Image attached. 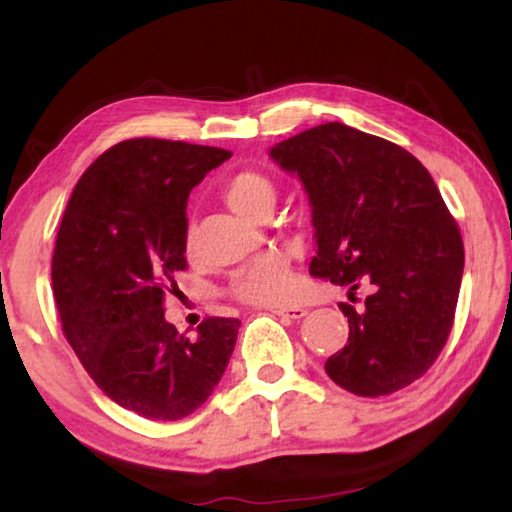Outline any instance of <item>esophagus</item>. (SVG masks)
I'll use <instances>...</instances> for the list:
<instances>
[{
  "mask_svg": "<svg viewBox=\"0 0 512 512\" xmlns=\"http://www.w3.org/2000/svg\"><path fill=\"white\" fill-rule=\"evenodd\" d=\"M273 314L280 316V318H287V320H300V318L307 316V309H302V307H277V309H273Z\"/></svg>",
  "mask_w": 512,
  "mask_h": 512,
  "instance_id": "esophagus-1",
  "label": "esophagus"
}]
</instances>
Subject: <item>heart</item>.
Here are the masks:
<instances>
[{
    "mask_svg": "<svg viewBox=\"0 0 512 512\" xmlns=\"http://www.w3.org/2000/svg\"><path fill=\"white\" fill-rule=\"evenodd\" d=\"M223 198L232 210L248 219H259L275 205L273 180L259 171H241L223 187ZM232 293L257 307L289 305L298 293V280L287 255L266 253L235 275Z\"/></svg>",
    "mask_w": 512,
    "mask_h": 512,
    "instance_id": "obj_1",
    "label": "heart"
}]
</instances>
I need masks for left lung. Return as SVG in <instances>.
<instances>
[{
	"label": "left lung",
	"instance_id": "8db88e82",
	"mask_svg": "<svg viewBox=\"0 0 512 512\" xmlns=\"http://www.w3.org/2000/svg\"><path fill=\"white\" fill-rule=\"evenodd\" d=\"M298 176L311 205L309 273L372 296L341 305L350 336L325 363L334 384L391 395L431 368L452 332L465 266L463 239L429 171L409 151L339 121L268 149Z\"/></svg>",
	"mask_w": 512,
	"mask_h": 512
}]
</instances>
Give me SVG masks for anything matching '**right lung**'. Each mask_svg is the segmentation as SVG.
I'll return each instance as SVG.
<instances>
[{
  "instance_id": "1",
  "label": "right lung",
  "mask_w": 512,
  "mask_h": 512,
  "mask_svg": "<svg viewBox=\"0 0 512 512\" xmlns=\"http://www.w3.org/2000/svg\"><path fill=\"white\" fill-rule=\"evenodd\" d=\"M230 151L155 137L119 142L83 173L60 223L51 284L63 332L112 402L149 420L194 413L219 384L237 318L196 339L164 318L187 259V198Z\"/></svg>"
}]
</instances>
